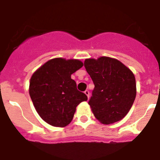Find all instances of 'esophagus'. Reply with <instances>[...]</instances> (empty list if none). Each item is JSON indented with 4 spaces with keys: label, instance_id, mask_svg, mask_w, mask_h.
Instances as JSON below:
<instances>
[{
    "label": "esophagus",
    "instance_id": "obj_1",
    "mask_svg": "<svg viewBox=\"0 0 160 160\" xmlns=\"http://www.w3.org/2000/svg\"><path fill=\"white\" fill-rule=\"evenodd\" d=\"M85 94H86V95L87 96V98H88V99H89V98H90V91H89L88 90H85Z\"/></svg>",
    "mask_w": 160,
    "mask_h": 160
}]
</instances>
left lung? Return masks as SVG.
Instances as JSON below:
<instances>
[{
	"instance_id": "left-lung-1",
	"label": "left lung",
	"mask_w": 160,
	"mask_h": 160,
	"mask_svg": "<svg viewBox=\"0 0 160 160\" xmlns=\"http://www.w3.org/2000/svg\"><path fill=\"white\" fill-rule=\"evenodd\" d=\"M84 66L94 84L89 105L103 124L116 122L127 115L136 96L134 73L117 59H86Z\"/></svg>"
}]
</instances>
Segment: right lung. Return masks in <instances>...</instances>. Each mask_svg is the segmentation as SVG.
<instances>
[{
  "label": "right lung",
  "mask_w": 160,
  "mask_h": 160,
  "mask_svg": "<svg viewBox=\"0 0 160 160\" xmlns=\"http://www.w3.org/2000/svg\"><path fill=\"white\" fill-rule=\"evenodd\" d=\"M77 59L53 58L33 73L29 82V95L41 118L49 125L64 128L73 118L79 103L87 96L77 90L71 74L82 67Z\"/></svg>",
  "instance_id": "1"
}]
</instances>
